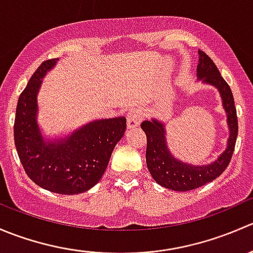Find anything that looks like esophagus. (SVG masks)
Wrapping results in <instances>:
<instances>
[{"instance_id":"esophagus-1","label":"esophagus","mask_w":253,"mask_h":253,"mask_svg":"<svg viewBox=\"0 0 253 253\" xmlns=\"http://www.w3.org/2000/svg\"><path fill=\"white\" fill-rule=\"evenodd\" d=\"M142 119L143 116H142V112L139 111V109L137 108L129 109L128 114H127V127H128V128H136L137 126H139Z\"/></svg>"}]
</instances>
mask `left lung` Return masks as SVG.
<instances>
[{
	"instance_id": "1",
	"label": "left lung",
	"mask_w": 253,
	"mask_h": 253,
	"mask_svg": "<svg viewBox=\"0 0 253 253\" xmlns=\"http://www.w3.org/2000/svg\"><path fill=\"white\" fill-rule=\"evenodd\" d=\"M197 66V78L203 83L211 84L219 90L223 101V108L228 116L229 139L228 147L219 155L215 162L207 165H191L180 162L170 153L165 138V125L158 120L143 121L142 129L147 136L145 160L150 175L160 186L174 191H191L211 182L223 174L230 163L237 137V115L233 91L224 81L218 67L208 55L200 51Z\"/></svg>"
}]
</instances>
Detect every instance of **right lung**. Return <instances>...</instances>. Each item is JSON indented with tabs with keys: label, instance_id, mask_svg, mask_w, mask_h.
Here are the masks:
<instances>
[{
	"label": "right lung",
	"instance_id": "obj_1",
	"mask_svg": "<svg viewBox=\"0 0 253 253\" xmlns=\"http://www.w3.org/2000/svg\"><path fill=\"white\" fill-rule=\"evenodd\" d=\"M58 58L39 66L19 95L14 119V144L33 182L60 195H78L95 186L111 153L126 131V119L96 120L65 138L45 139L38 125V93L44 76Z\"/></svg>",
	"mask_w": 253,
	"mask_h": 253
}]
</instances>
